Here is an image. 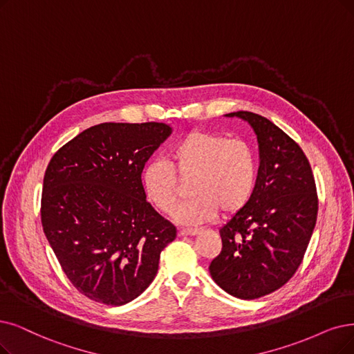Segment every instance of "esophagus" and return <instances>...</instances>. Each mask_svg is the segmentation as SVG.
I'll return each mask as SVG.
<instances>
[{
	"mask_svg": "<svg viewBox=\"0 0 354 354\" xmlns=\"http://www.w3.org/2000/svg\"><path fill=\"white\" fill-rule=\"evenodd\" d=\"M199 232H201V228H181L178 231V234L181 236H185V235H196V234H199Z\"/></svg>",
	"mask_w": 354,
	"mask_h": 354,
	"instance_id": "esophagus-1",
	"label": "esophagus"
}]
</instances>
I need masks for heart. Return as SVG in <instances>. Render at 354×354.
Here are the masks:
<instances>
[{
  "instance_id": "b5f03b06",
  "label": "heart",
  "mask_w": 354,
  "mask_h": 354,
  "mask_svg": "<svg viewBox=\"0 0 354 354\" xmlns=\"http://www.w3.org/2000/svg\"><path fill=\"white\" fill-rule=\"evenodd\" d=\"M190 178L192 196L174 212L177 221L201 223L244 207L256 189L257 162L243 139L192 131L171 147L168 160L155 158L142 173L145 197L162 214H169L183 194L181 181Z\"/></svg>"
}]
</instances>
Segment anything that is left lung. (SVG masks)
Wrapping results in <instances>:
<instances>
[{"label":"left lung","instance_id":"obj_1","mask_svg":"<svg viewBox=\"0 0 354 354\" xmlns=\"http://www.w3.org/2000/svg\"><path fill=\"white\" fill-rule=\"evenodd\" d=\"M257 135L260 167L248 203L219 230L222 250L209 272L239 299H257L283 286L301 266L315 228V178L302 148L268 119L228 113Z\"/></svg>","mask_w":354,"mask_h":354}]
</instances>
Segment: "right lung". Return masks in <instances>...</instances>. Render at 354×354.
Wrapping results in <instances>:
<instances>
[{
	"instance_id": "1",
	"label": "right lung",
	"mask_w": 354,
	"mask_h": 354,
	"mask_svg": "<svg viewBox=\"0 0 354 354\" xmlns=\"http://www.w3.org/2000/svg\"><path fill=\"white\" fill-rule=\"evenodd\" d=\"M169 135L165 123H100L48 164L41 226L64 273L91 301L119 306L138 298L177 236L147 202L140 178Z\"/></svg>"
}]
</instances>
